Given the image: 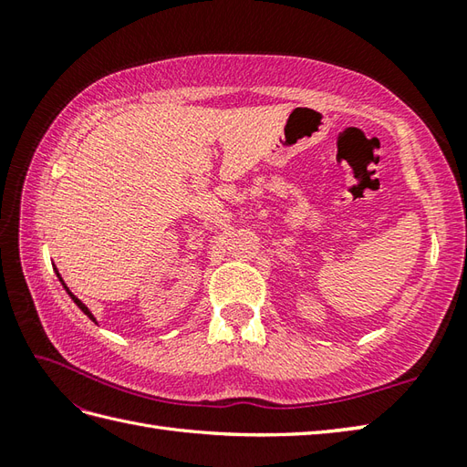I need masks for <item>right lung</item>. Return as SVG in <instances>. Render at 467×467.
<instances>
[{
    "label": "right lung",
    "instance_id": "1",
    "mask_svg": "<svg viewBox=\"0 0 467 467\" xmlns=\"http://www.w3.org/2000/svg\"><path fill=\"white\" fill-rule=\"evenodd\" d=\"M57 276H59V275H57ZM59 281H62V279H59ZM62 285H64V281H62ZM64 286H66V285H64ZM66 291H67V289H66ZM67 295H69V296H72V301H74V303L78 305V309H82V311H84V315H88V317H90V319H92V321H96V319H94V315L90 313V309H88V306H86V305H84V303H82L80 299H78V296H74V295H72V293H69V291H67Z\"/></svg>",
    "mask_w": 467,
    "mask_h": 467
}]
</instances>
